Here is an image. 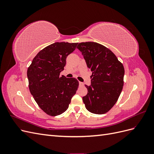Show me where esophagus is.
Instances as JSON below:
<instances>
[{"mask_svg": "<svg viewBox=\"0 0 154 154\" xmlns=\"http://www.w3.org/2000/svg\"><path fill=\"white\" fill-rule=\"evenodd\" d=\"M79 85H80V87H82V86L84 85V83H83V82H79Z\"/></svg>", "mask_w": 154, "mask_h": 154, "instance_id": "esophagus-1", "label": "esophagus"}]
</instances>
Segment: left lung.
I'll list each match as a JSON object with an SVG mask.
<instances>
[{
	"label": "left lung",
	"mask_w": 154,
	"mask_h": 154,
	"mask_svg": "<svg viewBox=\"0 0 154 154\" xmlns=\"http://www.w3.org/2000/svg\"><path fill=\"white\" fill-rule=\"evenodd\" d=\"M87 67L92 72L91 84L83 101L87 110L103 114L111 109L123 89L125 69L116 55L103 45L88 42L78 44Z\"/></svg>",
	"instance_id": "8db88e82"
}]
</instances>
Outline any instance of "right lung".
<instances>
[{"label": "right lung", "instance_id": "obj_1", "mask_svg": "<svg viewBox=\"0 0 154 154\" xmlns=\"http://www.w3.org/2000/svg\"><path fill=\"white\" fill-rule=\"evenodd\" d=\"M77 45L64 42L51 44L36 54L27 69L31 94L40 109L49 116L66 111L78 89L79 83L76 78L60 76L66 58Z\"/></svg>", "mask_w": 154, "mask_h": 154}]
</instances>
